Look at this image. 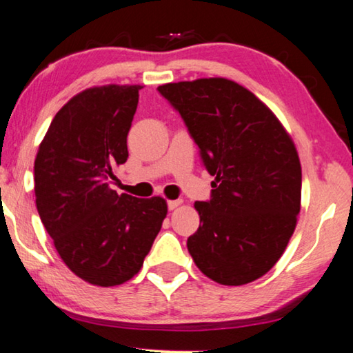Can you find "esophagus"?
<instances>
[{
    "label": "esophagus",
    "instance_id": "esophagus-1",
    "mask_svg": "<svg viewBox=\"0 0 353 353\" xmlns=\"http://www.w3.org/2000/svg\"><path fill=\"white\" fill-rule=\"evenodd\" d=\"M181 203H183V201L180 199H178V200H169V201H167V208H169L170 211H173V210H175V208H178Z\"/></svg>",
    "mask_w": 353,
    "mask_h": 353
}]
</instances>
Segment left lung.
Segmentation results:
<instances>
[{
    "label": "left lung",
    "instance_id": "obj_1",
    "mask_svg": "<svg viewBox=\"0 0 353 353\" xmlns=\"http://www.w3.org/2000/svg\"><path fill=\"white\" fill-rule=\"evenodd\" d=\"M181 115L210 175L195 201L200 227L188 250L211 280L239 286L274 268L296 230L302 195L297 150L272 111L225 78L159 85Z\"/></svg>",
    "mask_w": 353,
    "mask_h": 353
}]
</instances>
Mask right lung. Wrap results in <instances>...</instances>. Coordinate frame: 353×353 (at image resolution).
<instances>
[{
    "label": "right lung",
    "mask_w": 353,
    "mask_h": 353,
    "mask_svg": "<svg viewBox=\"0 0 353 353\" xmlns=\"http://www.w3.org/2000/svg\"><path fill=\"white\" fill-rule=\"evenodd\" d=\"M141 85L81 92L54 115L34 163V192L45 230L79 279L115 286L141 270L167 214L161 197L111 189L128 159L126 136Z\"/></svg>",
    "instance_id": "obj_1"
}]
</instances>
